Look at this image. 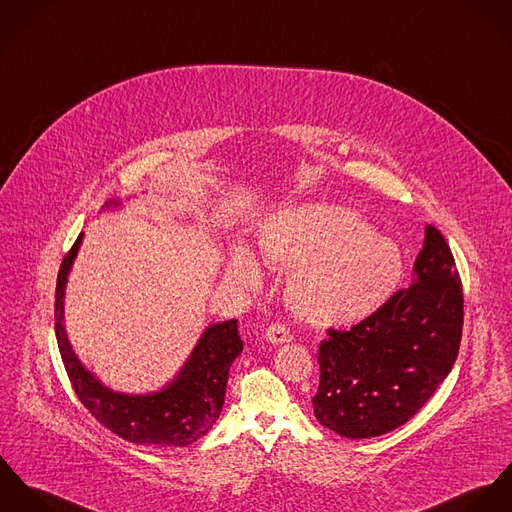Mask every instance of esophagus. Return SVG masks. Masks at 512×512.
Instances as JSON below:
<instances>
[{
	"instance_id": "34e87169",
	"label": "esophagus",
	"mask_w": 512,
	"mask_h": 512,
	"mask_svg": "<svg viewBox=\"0 0 512 512\" xmlns=\"http://www.w3.org/2000/svg\"><path fill=\"white\" fill-rule=\"evenodd\" d=\"M265 338L271 341V343L279 345V343H288V341L292 340V334H290V330H288L286 324L275 322V324H271V326L267 328Z\"/></svg>"
}]
</instances>
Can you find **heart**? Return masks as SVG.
<instances>
[{"instance_id":"heart-1","label":"heart","mask_w":512,"mask_h":512,"mask_svg":"<svg viewBox=\"0 0 512 512\" xmlns=\"http://www.w3.org/2000/svg\"><path fill=\"white\" fill-rule=\"evenodd\" d=\"M259 251L265 263L290 269V308L320 326L371 316L391 298L402 277L397 245L341 206L316 204L284 212L261 231ZM229 275L243 286L259 283V267L243 249L233 251Z\"/></svg>"}]
</instances>
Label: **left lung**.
<instances>
[{
	"label": "left lung",
	"mask_w": 512,
	"mask_h": 512,
	"mask_svg": "<svg viewBox=\"0 0 512 512\" xmlns=\"http://www.w3.org/2000/svg\"><path fill=\"white\" fill-rule=\"evenodd\" d=\"M414 283L318 347L316 420L361 440L408 422L454 367L463 330V286L440 229L426 228Z\"/></svg>",
	"instance_id": "obj_1"
}]
</instances>
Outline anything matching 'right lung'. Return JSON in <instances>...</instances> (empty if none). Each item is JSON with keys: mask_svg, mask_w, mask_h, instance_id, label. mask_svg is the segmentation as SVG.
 I'll return each instance as SVG.
<instances>
[{"mask_svg": "<svg viewBox=\"0 0 512 512\" xmlns=\"http://www.w3.org/2000/svg\"><path fill=\"white\" fill-rule=\"evenodd\" d=\"M80 241L82 235H78L60 263L55 292V334L76 397L104 428L125 442L157 448L194 444L210 432L222 412L229 367L243 349L237 320L210 326L178 377L161 393L133 397L110 391L82 367L62 326L64 284Z\"/></svg>", "mask_w": 512, "mask_h": 512, "instance_id": "right-lung-1", "label": "right lung"}]
</instances>
